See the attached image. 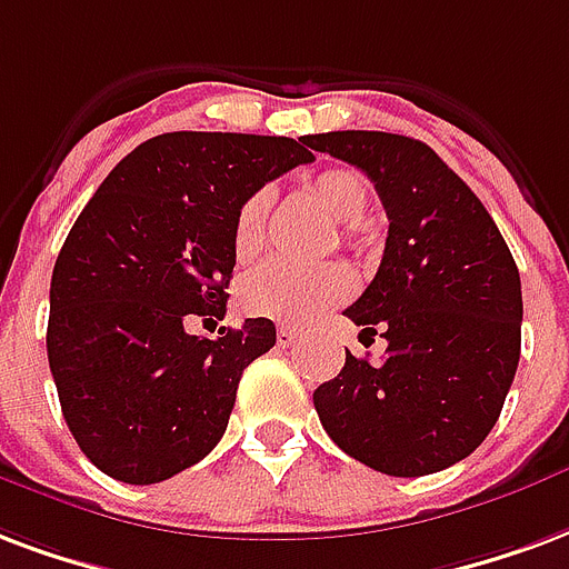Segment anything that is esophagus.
I'll list each match as a JSON object with an SVG mask.
<instances>
[{"label":"esophagus","instance_id":"1","mask_svg":"<svg viewBox=\"0 0 569 569\" xmlns=\"http://www.w3.org/2000/svg\"><path fill=\"white\" fill-rule=\"evenodd\" d=\"M298 340V331L296 328H289V326H280L277 328V347H292Z\"/></svg>","mask_w":569,"mask_h":569}]
</instances>
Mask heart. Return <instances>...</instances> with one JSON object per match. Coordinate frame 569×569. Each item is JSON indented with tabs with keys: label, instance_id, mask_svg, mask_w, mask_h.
Returning a JSON list of instances; mask_svg holds the SVG:
<instances>
[{
	"label": "heart",
	"instance_id": "1",
	"mask_svg": "<svg viewBox=\"0 0 569 569\" xmlns=\"http://www.w3.org/2000/svg\"><path fill=\"white\" fill-rule=\"evenodd\" d=\"M307 196L326 210L331 220L347 222L343 234L349 241L356 238V222L365 217L370 204V183L356 168L338 166L326 168L307 180ZM268 192H252L250 199L234 213V256L247 262L252 259L264 238V217H268ZM352 271L340 262L322 264H292V262H264L262 268L243 280L241 305L247 313L289 326H307L328 310L340 305L352 292Z\"/></svg>",
	"mask_w": 569,
	"mask_h": 569
}]
</instances>
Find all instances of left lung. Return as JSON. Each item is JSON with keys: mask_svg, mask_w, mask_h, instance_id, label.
<instances>
[{"mask_svg": "<svg viewBox=\"0 0 569 569\" xmlns=\"http://www.w3.org/2000/svg\"><path fill=\"white\" fill-rule=\"evenodd\" d=\"M307 144L361 168L389 217L380 271L343 310L361 338L382 331L386 359L347 352L313 391L319 422L380 473H437L503 410L521 352L519 268L482 201L422 141L349 129Z\"/></svg>", "mask_w": 569, "mask_h": 569, "instance_id": "left-lung-1", "label": "left lung"}]
</instances>
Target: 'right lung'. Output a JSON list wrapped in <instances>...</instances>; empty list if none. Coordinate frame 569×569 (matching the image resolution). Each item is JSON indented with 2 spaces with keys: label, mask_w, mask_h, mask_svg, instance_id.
<instances>
[{
  "label": "right lung",
  "mask_w": 569,
  "mask_h": 569,
  "mask_svg": "<svg viewBox=\"0 0 569 569\" xmlns=\"http://www.w3.org/2000/svg\"><path fill=\"white\" fill-rule=\"evenodd\" d=\"M307 147V134H156L74 220L50 277L48 361L71 437L102 473L150 486L220 443L243 368L277 328L247 319L210 340L187 326L226 317L234 213L313 162Z\"/></svg>",
  "instance_id": "1"
}]
</instances>
